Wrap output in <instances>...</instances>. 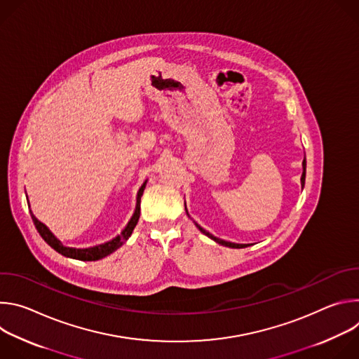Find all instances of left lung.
<instances>
[{"instance_id":"8db88e82","label":"left lung","mask_w":359,"mask_h":359,"mask_svg":"<svg viewBox=\"0 0 359 359\" xmlns=\"http://www.w3.org/2000/svg\"><path fill=\"white\" fill-rule=\"evenodd\" d=\"M305 169H306V161H305V158H304V161H302V175H301V187L304 189V184H305ZM184 209H186V203H184ZM186 213H187V216H189V212H187V209H186ZM190 217V216H189ZM194 224H196V227L203 233V234H206L209 238H212V240H215L216 243H219V244H222V245H224V247H231V248H243V247H247V245H250V244H238V243H231V241H226V240H222V238H219V237H215L213 234H210L209 231H206L204 230L203 227H200L196 222H194Z\"/></svg>"}]
</instances>
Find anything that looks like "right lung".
I'll use <instances>...</instances> for the list:
<instances>
[{"mask_svg":"<svg viewBox=\"0 0 359 359\" xmlns=\"http://www.w3.org/2000/svg\"><path fill=\"white\" fill-rule=\"evenodd\" d=\"M146 183L147 180L143 182V184L140 186L139 191H137V196H136V208H135V212L130 217V220L128 222V224L125 226V229L121 231V234H118L116 237H114L112 240L107 241V243H102V244H97V245H93V247H88V248H75V247H67L61 243V240H58L54 233L50 231L43 223H41L35 216L34 213L29 210L31 213V219L39 233V236L45 240V243L48 245L53 247L55 251H58L60 254L65 255V257H69V259H74V260H81V262H96V260H100L107 257V255L112 254L114 251H116L119 247L123 245V243L130 237L133 229L136 227L137 224V220L140 217V197L143 194V190L146 187ZM28 208L31 209L29 206V201H28Z\"/></svg>","mask_w":359,"mask_h":359,"instance_id":"1","label":"right lung"}]
</instances>
